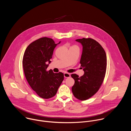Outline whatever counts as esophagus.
<instances>
[{"mask_svg": "<svg viewBox=\"0 0 131 131\" xmlns=\"http://www.w3.org/2000/svg\"><path fill=\"white\" fill-rule=\"evenodd\" d=\"M64 76L65 78H69L70 77V74L69 73L65 72L64 73Z\"/></svg>", "mask_w": 131, "mask_h": 131, "instance_id": "1", "label": "esophagus"}]
</instances>
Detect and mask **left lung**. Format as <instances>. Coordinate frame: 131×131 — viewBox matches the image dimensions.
Masks as SVG:
<instances>
[{"label":"left lung","instance_id":"obj_1","mask_svg":"<svg viewBox=\"0 0 131 131\" xmlns=\"http://www.w3.org/2000/svg\"><path fill=\"white\" fill-rule=\"evenodd\" d=\"M76 41L82 46V52L80 61L84 72L79 77L76 74H72L74 80L72 92L74 97L85 101L99 91L101 86L106 71V54L101 45L91 38L78 39Z\"/></svg>","mask_w":131,"mask_h":131}]
</instances>
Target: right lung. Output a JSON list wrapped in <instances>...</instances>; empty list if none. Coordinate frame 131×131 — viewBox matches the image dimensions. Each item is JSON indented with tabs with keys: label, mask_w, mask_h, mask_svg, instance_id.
<instances>
[{
	"label": "right lung",
	"mask_w": 131,
	"mask_h": 131,
	"mask_svg": "<svg viewBox=\"0 0 131 131\" xmlns=\"http://www.w3.org/2000/svg\"><path fill=\"white\" fill-rule=\"evenodd\" d=\"M47 37L31 42L26 49L23 58V67L26 79L39 96L48 99L55 95L64 80L62 72L54 73L47 68L51 61L53 51L60 44Z\"/></svg>",
	"instance_id": "right-lung-1"
}]
</instances>
